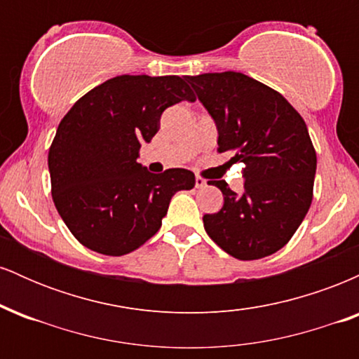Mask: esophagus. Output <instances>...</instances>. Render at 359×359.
<instances>
[{
  "label": "esophagus",
  "mask_w": 359,
  "mask_h": 359,
  "mask_svg": "<svg viewBox=\"0 0 359 359\" xmlns=\"http://www.w3.org/2000/svg\"><path fill=\"white\" fill-rule=\"evenodd\" d=\"M205 185H208V182H205L204 177L196 175V187H197V189H201V187H205Z\"/></svg>",
  "instance_id": "1"
}]
</instances>
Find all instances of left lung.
Masks as SVG:
<instances>
[{
    "label": "left lung",
    "instance_id": "obj_1",
    "mask_svg": "<svg viewBox=\"0 0 359 359\" xmlns=\"http://www.w3.org/2000/svg\"><path fill=\"white\" fill-rule=\"evenodd\" d=\"M217 126V151L245 163V191L224 180L221 211L204 214L209 238L238 259H259L287 245L312 203L317 156L302 116L282 94L241 72L185 76Z\"/></svg>",
    "mask_w": 359,
    "mask_h": 359
}]
</instances>
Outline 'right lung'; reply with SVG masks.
Instances as JSON below:
<instances>
[{
  "label": "right lung",
  "mask_w": 359,
  "mask_h": 359,
  "mask_svg": "<svg viewBox=\"0 0 359 359\" xmlns=\"http://www.w3.org/2000/svg\"><path fill=\"white\" fill-rule=\"evenodd\" d=\"M180 101H196L182 77L126 74L90 89L62 118L48 150L52 199L86 248L131 253L158 231L172 196L196 185L191 170L156 175L137 162L163 111Z\"/></svg>",
  "instance_id": "add662e5"
}]
</instances>
